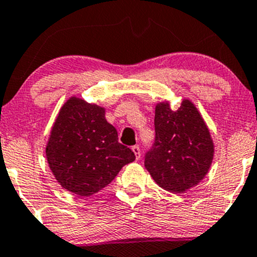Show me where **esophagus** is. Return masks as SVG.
I'll return each mask as SVG.
<instances>
[{
    "label": "esophagus",
    "instance_id": "1",
    "mask_svg": "<svg viewBox=\"0 0 257 257\" xmlns=\"http://www.w3.org/2000/svg\"><path fill=\"white\" fill-rule=\"evenodd\" d=\"M132 150H133V153H134V155H136L137 160H139V159H140V148L138 147V145H134V147L132 148Z\"/></svg>",
    "mask_w": 257,
    "mask_h": 257
}]
</instances>
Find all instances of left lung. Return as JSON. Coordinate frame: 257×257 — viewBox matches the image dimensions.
<instances>
[{
    "instance_id": "obj_1",
    "label": "left lung",
    "mask_w": 257,
    "mask_h": 257,
    "mask_svg": "<svg viewBox=\"0 0 257 257\" xmlns=\"http://www.w3.org/2000/svg\"><path fill=\"white\" fill-rule=\"evenodd\" d=\"M155 143L145 155V169L164 190L183 193L209 171L214 144L196 106L185 98L177 110L167 101L155 107Z\"/></svg>"
}]
</instances>
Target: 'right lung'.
<instances>
[{"label": "right lung", "instance_id": "right-lung-1", "mask_svg": "<svg viewBox=\"0 0 257 257\" xmlns=\"http://www.w3.org/2000/svg\"><path fill=\"white\" fill-rule=\"evenodd\" d=\"M104 114L103 107L70 97L50 131L45 154L51 172L61 187L80 197L99 192L136 160Z\"/></svg>", "mask_w": 257, "mask_h": 257}]
</instances>
